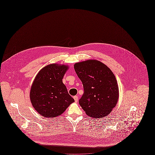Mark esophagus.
Here are the masks:
<instances>
[{"mask_svg":"<svg viewBox=\"0 0 155 155\" xmlns=\"http://www.w3.org/2000/svg\"><path fill=\"white\" fill-rule=\"evenodd\" d=\"M74 101H75V102H78V96H74Z\"/></svg>","mask_w":155,"mask_h":155,"instance_id":"34e87169","label":"esophagus"}]
</instances>
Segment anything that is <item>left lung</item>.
I'll return each instance as SVG.
<instances>
[{
	"label": "left lung",
	"instance_id": "1",
	"mask_svg": "<svg viewBox=\"0 0 155 155\" xmlns=\"http://www.w3.org/2000/svg\"><path fill=\"white\" fill-rule=\"evenodd\" d=\"M74 67L84 87V94L79 100L82 109L94 118L109 114L119 95L117 82L110 69L96 60L77 63Z\"/></svg>",
	"mask_w": 155,
	"mask_h": 155
}]
</instances>
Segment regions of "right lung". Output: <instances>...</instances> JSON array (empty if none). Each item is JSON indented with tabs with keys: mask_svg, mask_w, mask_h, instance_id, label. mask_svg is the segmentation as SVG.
<instances>
[{
	"mask_svg": "<svg viewBox=\"0 0 155 155\" xmlns=\"http://www.w3.org/2000/svg\"><path fill=\"white\" fill-rule=\"evenodd\" d=\"M68 68L66 65H48L39 71L32 83L31 102L35 110L44 117L61 115L74 102L62 81Z\"/></svg>",
	"mask_w": 155,
	"mask_h": 155,
	"instance_id": "right-lung-1",
	"label": "right lung"
}]
</instances>
